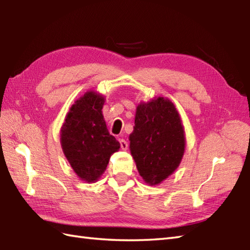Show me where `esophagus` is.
I'll list each match as a JSON object with an SVG mask.
<instances>
[{"mask_svg": "<svg viewBox=\"0 0 250 250\" xmlns=\"http://www.w3.org/2000/svg\"><path fill=\"white\" fill-rule=\"evenodd\" d=\"M119 142H120V146H121V148L124 150H125V149H128V142H126L125 140H124V139H120L119 140Z\"/></svg>", "mask_w": 250, "mask_h": 250, "instance_id": "obj_1", "label": "esophagus"}]
</instances>
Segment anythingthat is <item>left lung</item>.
<instances>
[{"mask_svg": "<svg viewBox=\"0 0 250 250\" xmlns=\"http://www.w3.org/2000/svg\"><path fill=\"white\" fill-rule=\"evenodd\" d=\"M130 149L147 184H160L177 168L185 151V135L171 101L158 98L137 106Z\"/></svg>", "mask_w": 250, "mask_h": 250, "instance_id": "1", "label": "left lung"}]
</instances>
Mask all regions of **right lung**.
Wrapping results in <instances>:
<instances>
[{
    "label": "right lung",
    "instance_id": "add662e5",
    "mask_svg": "<svg viewBox=\"0 0 250 250\" xmlns=\"http://www.w3.org/2000/svg\"><path fill=\"white\" fill-rule=\"evenodd\" d=\"M104 99L93 91L77 100L61 130V145L78 177L93 183L103 174L110 156L120 148L102 115Z\"/></svg>",
    "mask_w": 250,
    "mask_h": 250
}]
</instances>
